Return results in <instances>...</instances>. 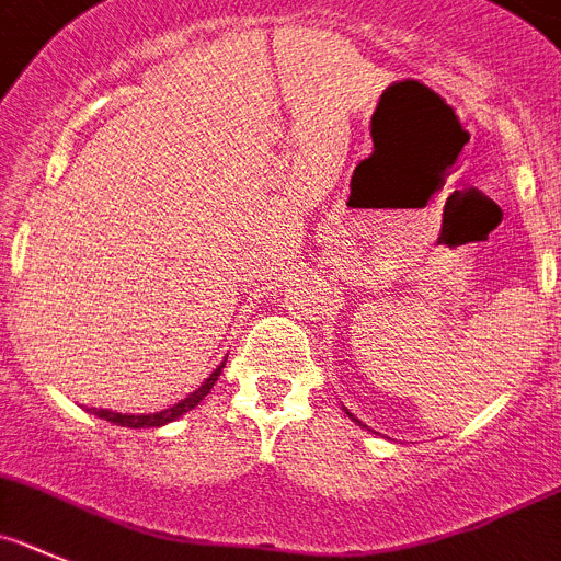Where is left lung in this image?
Here are the masks:
<instances>
[{"mask_svg":"<svg viewBox=\"0 0 561 561\" xmlns=\"http://www.w3.org/2000/svg\"><path fill=\"white\" fill-rule=\"evenodd\" d=\"M346 413H350V411H346ZM350 419H355V416H352V413H350ZM355 422H357V425H360V419H355Z\"/></svg>","mask_w":561,"mask_h":561,"instance_id":"left-lung-1","label":"left lung"}]
</instances>
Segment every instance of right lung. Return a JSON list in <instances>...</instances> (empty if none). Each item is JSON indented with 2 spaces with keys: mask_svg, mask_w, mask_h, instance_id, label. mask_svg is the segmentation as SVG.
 Segmentation results:
<instances>
[{
  "mask_svg": "<svg viewBox=\"0 0 561 561\" xmlns=\"http://www.w3.org/2000/svg\"><path fill=\"white\" fill-rule=\"evenodd\" d=\"M226 363H220L215 371H211L209 377H206L204 382H201L198 388H195L193 393H186L184 400H179L175 405L164 408V411H156V413H114V411H103V408H89V413H94V416L105 419V422H114V425H123V427H159V425H168V422H173V419L184 416L186 411H193L195 405H198L201 400H204L206 393L211 391V386L218 382L220 371H224Z\"/></svg>",
  "mask_w": 561,
  "mask_h": 561,
  "instance_id": "1",
  "label": "right lung"
}]
</instances>
